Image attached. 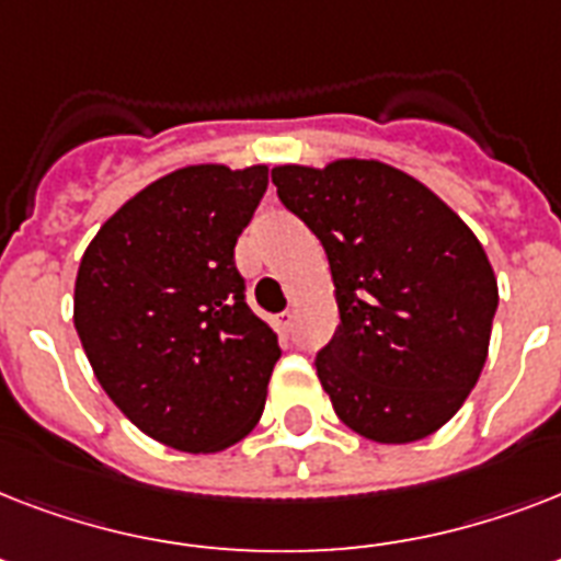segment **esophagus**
<instances>
[{
    "label": "esophagus",
    "mask_w": 561,
    "mask_h": 561,
    "mask_svg": "<svg viewBox=\"0 0 561 561\" xmlns=\"http://www.w3.org/2000/svg\"><path fill=\"white\" fill-rule=\"evenodd\" d=\"M271 325L279 334H288L290 329H294V314H290V311H282V314L271 317Z\"/></svg>",
    "instance_id": "1"
}]
</instances>
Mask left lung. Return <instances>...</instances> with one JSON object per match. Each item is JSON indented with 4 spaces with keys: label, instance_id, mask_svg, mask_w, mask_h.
I'll list each match as a JSON object with an SVG mask.
<instances>
[{
    "label": "left lung",
    "instance_id": "left-lung-1",
    "mask_svg": "<svg viewBox=\"0 0 561 561\" xmlns=\"http://www.w3.org/2000/svg\"><path fill=\"white\" fill-rule=\"evenodd\" d=\"M273 183L332 267L341 329L317 355V378L334 413L383 445L439 431L489 355L497 279L478 236L387 162L276 165Z\"/></svg>",
    "mask_w": 561,
    "mask_h": 561
}]
</instances>
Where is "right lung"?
<instances>
[{
    "mask_svg": "<svg viewBox=\"0 0 561 561\" xmlns=\"http://www.w3.org/2000/svg\"><path fill=\"white\" fill-rule=\"evenodd\" d=\"M267 165H186L110 215L83 250L75 329L113 404L157 443L224 451L262 419L279 341L244 302L236 241Z\"/></svg>",
    "mask_w": 561,
    "mask_h": 561,
    "instance_id": "1",
    "label": "right lung"
}]
</instances>
